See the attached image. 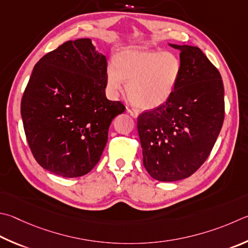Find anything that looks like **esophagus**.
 <instances>
[{
  "mask_svg": "<svg viewBox=\"0 0 248 248\" xmlns=\"http://www.w3.org/2000/svg\"><path fill=\"white\" fill-rule=\"evenodd\" d=\"M127 111L129 112L130 115H131L133 118H138V116H139V111L138 110H136V109H132V108H130V107H128L127 108Z\"/></svg>",
  "mask_w": 248,
  "mask_h": 248,
  "instance_id": "esophagus-1",
  "label": "esophagus"
}]
</instances>
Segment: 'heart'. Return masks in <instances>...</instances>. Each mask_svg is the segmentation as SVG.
<instances>
[{
    "label": "heart",
    "mask_w": 248,
    "mask_h": 248,
    "mask_svg": "<svg viewBox=\"0 0 248 248\" xmlns=\"http://www.w3.org/2000/svg\"><path fill=\"white\" fill-rule=\"evenodd\" d=\"M182 77V62L177 54L142 46L127 47L114 57L106 69V85L117 95L127 82L129 100L140 109H154L167 103Z\"/></svg>",
    "instance_id": "obj_1"
}]
</instances>
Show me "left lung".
<instances>
[{
  "instance_id": "1",
  "label": "left lung",
  "mask_w": 248,
  "mask_h": 248,
  "mask_svg": "<svg viewBox=\"0 0 248 248\" xmlns=\"http://www.w3.org/2000/svg\"><path fill=\"white\" fill-rule=\"evenodd\" d=\"M180 51L182 77L170 100L138 117L143 165L152 178L172 182L190 177L209 156L224 118V89L218 69L202 49Z\"/></svg>"
}]
</instances>
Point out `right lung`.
I'll return each mask as SVG.
<instances>
[{
    "label": "right lung",
    "instance_id": "right-lung-1",
    "mask_svg": "<svg viewBox=\"0 0 248 248\" xmlns=\"http://www.w3.org/2000/svg\"><path fill=\"white\" fill-rule=\"evenodd\" d=\"M106 56L91 39L67 41L34 66L21 98L27 141L41 167L64 178L82 177L104 151L120 102L107 100Z\"/></svg>",
    "mask_w": 248,
    "mask_h": 248
}]
</instances>
